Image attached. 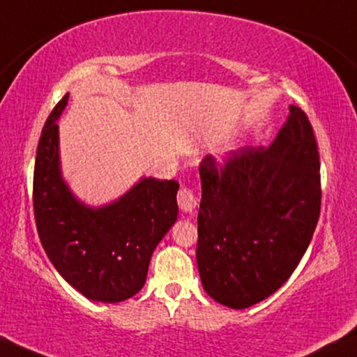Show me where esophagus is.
Here are the masks:
<instances>
[{"label": "esophagus", "instance_id": "34e87169", "mask_svg": "<svg viewBox=\"0 0 357 357\" xmlns=\"http://www.w3.org/2000/svg\"><path fill=\"white\" fill-rule=\"evenodd\" d=\"M177 202H178V206L182 208V211L185 213H192L195 206H197V198H195L192 188L188 187H182L178 190Z\"/></svg>", "mask_w": 357, "mask_h": 357}]
</instances>
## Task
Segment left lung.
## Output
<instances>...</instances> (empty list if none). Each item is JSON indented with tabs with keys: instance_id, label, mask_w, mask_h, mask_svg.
<instances>
[{
	"instance_id": "8db88e82",
	"label": "left lung",
	"mask_w": 357,
	"mask_h": 357,
	"mask_svg": "<svg viewBox=\"0 0 357 357\" xmlns=\"http://www.w3.org/2000/svg\"><path fill=\"white\" fill-rule=\"evenodd\" d=\"M265 148L231 151L199 164L197 263L204 291L247 309L287 281L320 218V158L309 116L296 105Z\"/></svg>"
}]
</instances>
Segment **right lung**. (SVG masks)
I'll return each mask as SVG.
<instances>
[{
	"mask_svg": "<svg viewBox=\"0 0 357 357\" xmlns=\"http://www.w3.org/2000/svg\"><path fill=\"white\" fill-rule=\"evenodd\" d=\"M42 128L33 167V216L47 257L70 284L97 302H121L144 286L154 248L177 221L175 180L143 178L119 202L91 209L77 203L58 167L56 119Z\"/></svg>",
	"mask_w": 357,
	"mask_h": 357,
	"instance_id": "1",
	"label": "right lung"
}]
</instances>
